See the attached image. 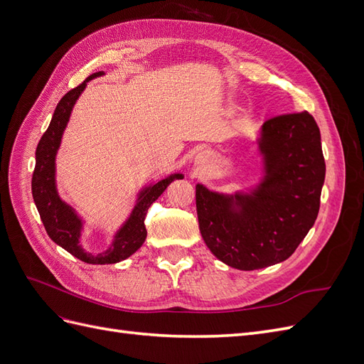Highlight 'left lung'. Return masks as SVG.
Wrapping results in <instances>:
<instances>
[{
	"label": "left lung",
	"instance_id": "1",
	"mask_svg": "<svg viewBox=\"0 0 364 364\" xmlns=\"http://www.w3.org/2000/svg\"><path fill=\"white\" fill-rule=\"evenodd\" d=\"M266 178L252 197H228L196 186L206 246L228 266L257 270L287 259L314 225L325 181L321 130L308 112L282 114L262 124ZM240 206L234 212L232 203Z\"/></svg>",
	"mask_w": 364,
	"mask_h": 364
}]
</instances>
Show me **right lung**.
<instances>
[{"instance_id": "right-lung-1", "label": "right lung", "mask_w": 364, "mask_h": 364, "mask_svg": "<svg viewBox=\"0 0 364 364\" xmlns=\"http://www.w3.org/2000/svg\"><path fill=\"white\" fill-rule=\"evenodd\" d=\"M102 74V71H98L90 75L83 83L73 87L71 91L60 98V102L54 109L51 123L36 147V165L31 178L33 199H35L41 220L43 226H46L48 237L54 243L70 252L77 259L87 264H115L129 258L132 253H135L147 237L144 220L149 208L153 202L158 200V197L174 179H182V174H173L149 186L146 191H142L134 213L129 217L126 225L119 229L112 246L106 252L92 255V253H86L80 247L79 241L82 222L73 209L59 199L56 183H54V158H56L63 129L67 127L75 100L85 90L86 82Z\"/></svg>"}]
</instances>
